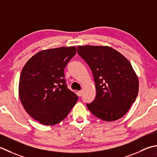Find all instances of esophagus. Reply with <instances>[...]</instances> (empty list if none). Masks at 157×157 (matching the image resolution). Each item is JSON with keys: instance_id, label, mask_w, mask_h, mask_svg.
I'll use <instances>...</instances> for the list:
<instances>
[{"instance_id": "esophagus-1", "label": "esophagus", "mask_w": 157, "mask_h": 157, "mask_svg": "<svg viewBox=\"0 0 157 157\" xmlns=\"http://www.w3.org/2000/svg\"><path fill=\"white\" fill-rule=\"evenodd\" d=\"M82 91H78L77 92V95H78V96H79V97H81V95H82Z\"/></svg>"}]
</instances>
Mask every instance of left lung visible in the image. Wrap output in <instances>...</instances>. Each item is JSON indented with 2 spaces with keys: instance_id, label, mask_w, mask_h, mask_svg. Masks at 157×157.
I'll return each mask as SVG.
<instances>
[{
  "instance_id": "left-lung-1",
  "label": "left lung",
  "mask_w": 157,
  "mask_h": 157,
  "mask_svg": "<svg viewBox=\"0 0 157 157\" xmlns=\"http://www.w3.org/2000/svg\"><path fill=\"white\" fill-rule=\"evenodd\" d=\"M78 55L90 67L96 96L87 106L105 121L121 119L129 110L138 94V78L130 62L108 46H78Z\"/></svg>"
}]
</instances>
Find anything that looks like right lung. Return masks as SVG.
Returning <instances> with one entry per match:
<instances>
[{
  "label": "right lung",
  "instance_id": "add662e5",
  "mask_svg": "<svg viewBox=\"0 0 157 157\" xmlns=\"http://www.w3.org/2000/svg\"><path fill=\"white\" fill-rule=\"evenodd\" d=\"M75 47L43 50L28 61L21 70L19 95L25 110L44 125L63 120L78 96L67 87L64 68L75 56Z\"/></svg>",
  "mask_w": 157,
  "mask_h": 157
}]
</instances>
